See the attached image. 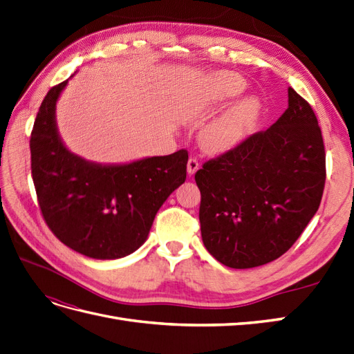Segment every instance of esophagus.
Wrapping results in <instances>:
<instances>
[{
  "label": "esophagus",
  "mask_w": 354,
  "mask_h": 354,
  "mask_svg": "<svg viewBox=\"0 0 354 354\" xmlns=\"http://www.w3.org/2000/svg\"><path fill=\"white\" fill-rule=\"evenodd\" d=\"M199 169V164H198V160L196 159H194V158H190L189 160H187V174L192 177V176H195V173L196 171Z\"/></svg>",
  "instance_id": "34e87169"
}]
</instances>
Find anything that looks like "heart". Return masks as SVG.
Returning a JSON list of instances; mask_svg holds the SVG:
<instances>
[{"label": "heart", "mask_w": 354, "mask_h": 354, "mask_svg": "<svg viewBox=\"0 0 354 354\" xmlns=\"http://www.w3.org/2000/svg\"><path fill=\"white\" fill-rule=\"evenodd\" d=\"M246 88V82L233 72H216L203 82L198 95L190 102V113L202 115L209 109L236 99ZM261 103L257 97H245L224 111L203 128L199 142L208 153H224L236 147L250 133L260 115Z\"/></svg>", "instance_id": "heart-1"}]
</instances>
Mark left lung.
<instances>
[{"label": "left lung", "instance_id": "left-lung-1", "mask_svg": "<svg viewBox=\"0 0 354 354\" xmlns=\"http://www.w3.org/2000/svg\"><path fill=\"white\" fill-rule=\"evenodd\" d=\"M325 178L317 118L289 87L279 120L195 174L203 245L232 269L279 259L316 214Z\"/></svg>", "mask_w": 354, "mask_h": 354}]
</instances>
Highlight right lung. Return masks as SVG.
Returning <instances> with one entry per match:
<instances>
[{"mask_svg":"<svg viewBox=\"0 0 354 354\" xmlns=\"http://www.w3.org/2000/svg\"><path fill=\"white\" fill-rule=\"evenodd\" d=\"M69 80L47 93L30 134L39 208L47 226L71 250L95 260L122 259L146 242L158 209L185 183L189 156L178 151L99 164L71 152L56 122V104Z\"/></svg>","mask_w":354,"mask_h":354,"instance_id":"right-lung-1","label":"right lung"}]
</instances>
